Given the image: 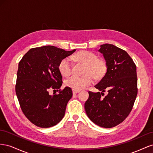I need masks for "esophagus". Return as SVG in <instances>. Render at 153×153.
Returning <instances> with one entry per match:
<instances>
[{"mask_svg": "<svg viewBox=\"0 0 153 153\" xmlns=\"http://www.w3.org/2000/svg\"><path fill=\"white\" fill-rule=\"evenodd\" d=\"M72 91H73V94H76V93H78V92H79V91H76V90H74V89H73Z\"/></svg>", "mask_w": 153, "mask_h": 153, "instance_id": "34e87169", "label": "esophagus"}]
</instances>
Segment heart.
Listing matches in <instances>:
<instances>
[{
    "mask_svg": "<svg viewBox=\"0 0 153 153\" xmlns=\"http://www.w3.org/2000/svg\"><path fill=\"white\" fill-rule=\"evenodd\" d=\"M76 61L85 64L82 76H72L65 81V84L74 90L79 91L90 85L94 78L100 79L106 73V66L103 60L97 58L96 55L89 51L81 50L73 56ZM59 69L62 75L69 76L72 71V64L69 57L62 59L59 64Z\"/></svg>",
    "mask_w": 153,
    "mask_h": 153,
    "instance_id": "heart-1",
    "label": "heart"
}]
</instances>
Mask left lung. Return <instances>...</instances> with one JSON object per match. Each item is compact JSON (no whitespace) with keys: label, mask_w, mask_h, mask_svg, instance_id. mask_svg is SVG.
I'll use <instances>...</instances> for the list:
<instances>
[{"label":"left lung","mask_w":153,"mask_h":153,"mask_svg":"<svg viewBox=\"0 0 153 153\" xmlns=\"http://www.w3.org/2000/svg\"><path fill=\"white\" fill-rule=\"evenodd\" d=\"M98 51L103 55L107 69L95 85L101 92L89 91L84 106L92 122L110 128L121 123L133 108L138 92L137 68L126 51L113 45H100ZM106 90L108 94L103 98Z\"/></svg>","instance_id":"left-lung-1"}]
</instances>
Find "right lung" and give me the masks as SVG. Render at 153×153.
<instances>
[{
    "label": "right lung",
    "mask_w": 153,
    "mask_h": 153,
    "mask_svg": "<svg viewBox=\"0 0 153 153\" xmlns=\"http://www.w3.org/2000/svg\"><path fill=\"white\" fill-rule=\"evenodd\" d=\"M75 51L43 46L30 49L19 62L16 94L23 113L36 126L52 127L64 117L73 92L69 87L60 89L62 77L59 64ZM50 89H59V93L50 95Z\"/></svg>",
    "instance_id": "obj_1"
}]
</instances>
